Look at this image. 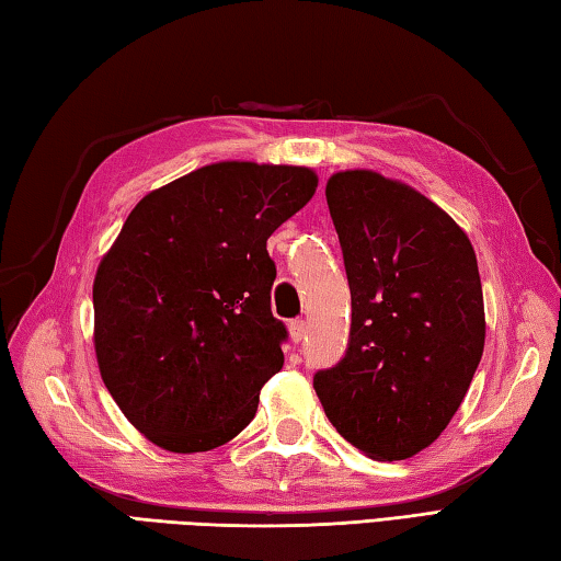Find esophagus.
<instances>
[{"instance_id": "obj_1", "label": "esophagus", "mask_w": 561, "mask_h": 561, "mask_svg": "<svg viewBox=\"0 0 561 561\" xmlns=\"http://www.w3.org/2000/svg\"><path fill=\"white\" fill-rule=\"evenodd\" d=\"M289 337H291V343L299 345L301 340L306 337V321H301V318H296V321H291L289 323Z\"/></svg>"}]
</instances>
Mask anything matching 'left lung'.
I'll return each mask as SVG.
<instances>
[{"label":"left lung","instance_id":"1","mask_svg":"<svg viewBox=\"0 0 561 561\" xmlns=\"http://www.w3.org/2000/svg\"><path fill=\"white\" fill-rule=\"evenodd\" d=\"M325 199L353 323L313 389L335 431L371 459H409L453 421L484 353L477 255L440 206L371 170L337 172Z\"/></svg>","mask_w":561,"mask_h":561}]
</instances>
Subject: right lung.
<instances>
[{"label":"right lung","mask_w":561,"mask_h":561,"mask_svg":"<svg viewBox=\"0 0 561 561\" xmlns=\"http://www.w3.org/2000/svg\"><path fill=\"white\" fill-rule=\"evenodd\" d=\"M318 186L291 164L216 162L150 192L94 277L102 379L138 431L170 453H208L255 419L284 365L267 238Z\"/></svg>","instance_id":"1"}]
</instances>
